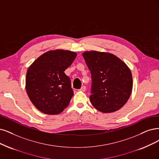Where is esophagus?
I'll list each match as a JSON object with an SVG mask.
<instances>
[{
  "label": "esophagus",
  "mask_w": 159,
  "mask_h": 159,
  "mask_svg": "<svg viewBox=\"0 0 159 159\" xmlns=\"http://www.w3.org/2000/svg\"><path fill=\"white\" fill-rule=\"evenodd\" d=\"M79 90V91H80V92H84V91L86 90V86H82Z\"/></svg>",
  "instance_id": "obj_1"
}]
</instances>
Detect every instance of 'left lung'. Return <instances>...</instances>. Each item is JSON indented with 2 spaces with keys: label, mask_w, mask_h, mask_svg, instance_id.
<instances>
[{
  "label": "left lung",
  "mask_w": 159,
  "mask_h": 159,
  "mask_svg": "<svg viewBox=\"0 0 159 159\" xmlns=\"http://www.w3.org/2000/svg\"><path fill=\"white\" fill-rule=\"evenodd\" d=\"M90 70V100L102 113L118 111L131 95L133 81L130 69L119 57L106 52H85L83 54Z\"/></svg>",
  "instance_id": "obj_1"
}]
</instances>
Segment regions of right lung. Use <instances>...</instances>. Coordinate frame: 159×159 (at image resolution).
I'll list each match as a JSON object with an SVG mask.
<instances>
[{"mask_svg": "<svg viewBox=\"0 0 159 159\" xmlns=\"http://www.w3.org/2000/svg\"><path fill=\"white\" fill-rule=\"evenodd\" d=\"M75 52L56 50L40 56L29 67L27 95L35 107L47 115H57L66 108L73 96L70 80L64 71L72 64Z\"/></svg>", "mask_w": 159, "mask_h": 159, "instance_id": "1", "label": "right lung"}]
</instances>
